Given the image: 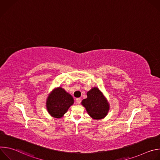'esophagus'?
Here are the masks:
<instances>
[{
  "label": "esophagus",
  "instance_id": "obj_1",
  "mask_svg": "<svg viewBox=\"0 0 160 160\" xmlns=\"http://www.w3.org/2000/svg\"><path fill=\"white\" fill-rule=\"evenodd\" d=\"M81 102H82V99L81 98H77L76 99V103L77 104H80V103H81Z\"/></svg>",
  "mask_w": 160,
  "mask_h": 160
}]
</instances>
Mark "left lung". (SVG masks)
Returning <instances> with one entry per match:
<instances>
[{
  "mask_svg": "<svg viewBox=\"0 0 160 160\" xmlns=\"http://www.w3.org/2000/svg\"><path fill=\"white\" fill-rule=\"evenodd\" d=\"M87 98L82 101V104L86 108L88 115L94 119L104 118L108 112L109 106L101 91L93 88L87 94Z\"/></svg>",
  "mask_w": 160,
  "mask_h": 160,
  "instance_id": "8db88e82",
  "label": "left lung"
}]
</instances>
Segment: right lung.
<instances>
[{
	"label": "right lung",
	"instance_id": "add662e5",
	"mask_svg": "<svg viewBox=\"0 0 160 160\" xmlns=\"http://www.w3.org/2000/svg\"><path fill=\"white\" fill-rule=\"evenodd\" d=\"M73 97L61 87L54 90L48 97L47 108L50 115L55 118H61L73 104Z\"/></svg>",
	"mask_w": 160,
	"mask_h": 160
}]
</instances>
